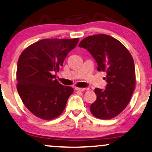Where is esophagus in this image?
<instances>
[{
  "instance_id": "esophagus-1",
  "label": "esophagus",
  "mask_w": 152,
  "mask_h": 152,
  "mask_svg": "<svg viewBox=\"0 0 152 152\" xmlns=\"http://www.w3.org/2000/svg\"><path fill=\"white\" fill-rule=\"evenodd\" d=\"M76 90L80 91H85L87 90V88H79V87H76Z\"/></svg>"
}]
</instances>
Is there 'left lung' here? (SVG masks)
I'll return each instance as SVG.
<instances>
[{"label": "left lung", "mask_w": 152, "mask_h": 152, "mask_svg": "<svg viewBox=\"0 0 152 152\" xmlns=\"http://www.w3.org/2000/svg\"><path fill=\"white\" fill-rule=\"evenodd\" d=\"M78 46L94 58L98 71L106 72V89H95L97 99L91 104V113L100 119L114 118L125 110L135 89L133 58L119 40L106 34L86 37Z\"/></svg>", "instance_id": "1"}]
</instances>
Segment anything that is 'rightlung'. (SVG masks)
<instances>
[{"instance_id": "add662e5", "label": "right lung", "mask_w": 152, "mask_h": 152, "mask_svg": "<svg viewBox=\"0 0 152 152\" xmlns=\"http://www.w3.org/2000/svg\"><path fill=\"white\" fill-rule=\"evenodd\" d=\"M78 41V38H47L21 53L17 64V90L23 104L38 118L54 119L65 110L74 89L60 84L53 73L59 71Z\"/></svg>"}]
</instances>
